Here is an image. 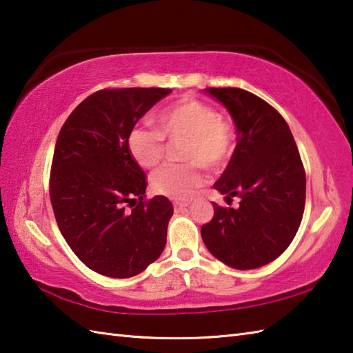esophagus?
Returning <instances> with one entry per match:
<instances>
[{
	"label": "esophagus",
	"instance_id": "obj_1",
	"mask_svg": "<svg viewBox=\"0 0 353 353\" xmlns=\"http://www.w3.org/2000/svg\"><path fill=\"white\" fill-rule=\"evenodd\" d=\"M188 205H190L188 201H174V209H176V211H181V209L186 208Z\"/></svg>",
	"mask_w": 353,
	"mask_h": 353
}]
</instances>
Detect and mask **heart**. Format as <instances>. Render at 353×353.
Masks as SVG:
<instances>
[{
    "instance_id": "b5f03b06",
    "label": "heart",
    "mask_w": 353,
    "mask_h": 353,
    "mask_svg": "<svg viewBox=\"0 0 353 353\" xmlns=\"http://www.w3.org/2000/svg\"><path fill=\"white\" fill-rule=\"evenodd\" d=\"M157 130L137 127L127 139L133 159L145 168L162 161L165 139H185L181 157L186 163L165 165L152 176L153 190L174 200H188L206 183L204 167L219 171L234 153L235 138L230 125L208 103L185 97L156 118Z\"/></svg>"
}]
</instances>
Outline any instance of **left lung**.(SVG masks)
Instances as JSON below:
<instances>
[{
  "label": "left lung",
  "instance_id": "8db88e82",
  "mask_svg": "<svg viewBox=\"0 0 353 353\" xmlns=\"http://www.w3.org/2000/svg\"><path fill=\"white\" fill-rule=\"evenodd\" d=\"M236 127V147L214 188L238 208L214 203L201 238L216 259L253 270L287 250L301 226L306 177L287 121L259 97L239 88H208Z\"/></svg>",
  "mask_w": 353,
  "mask_h": 353
}]
</instances>
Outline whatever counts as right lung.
Listing matches in <instances>:
<instances>
[{
	"label": "right lung",
	"instance_id": "right-lung-1",
	"mask_svg": "<svg viewBox=\"0 0 353 353\" xmlns=\"http://www.w3.org/2000/svg\"><path fill=\"white\" fill-rule=\"evenodd\" d=\"M170 92L103 89L72 110L57 137L50 176L57 226L76 256L103 276H137L167 244L172 205L163 196L145 200V174L127 139Z\"/></svg>",
	"mask_w": 353,
	"mask_h": 353
}]
</instances>
